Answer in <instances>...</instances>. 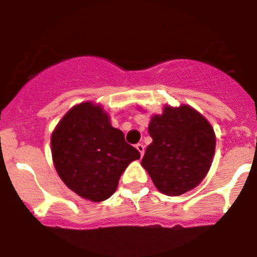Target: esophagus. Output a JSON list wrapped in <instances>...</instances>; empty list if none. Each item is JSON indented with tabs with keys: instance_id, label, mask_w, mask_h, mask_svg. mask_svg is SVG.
<instances>
[{
	"instance_id": "esophagus-1",
	"label": "esophagus",
	"mask_w": 257,
	"mask_h": 257,
	"mask_svg": "<svg viewBox=\"0 0 257 257\" xmlns=\"http://www.w3.org/2000/svg\"><path fill=\"white\" fill-rule=\"evenodd\" d=\"M136 149H138V152H139L140 153V156H144V152H145V147L143 144H136Z\"/></svg>"
}]
</instances>
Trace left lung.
Returning a JSON list of instances; mask_svg holds the SVG:
<instances>
[{"label":"left lung","instance_id":"obj_1","mask_svg":"<svg viewBox=\"0 0 257 257\" xmlns=\"http://www.w3.org/2000/svg\"><path fill=\"white\" fill-rule=\"evenodd\" d=\"M153 139L142 166L166 196H181L206 178L215 154L212 126L196 109L183 104L163 106L152 115L148 127Z\"/></svg>","mask_w":257,"mask_h":257}]
</instances>
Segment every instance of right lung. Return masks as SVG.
<instances>
[{"label":"right lung","mask_w":257,"mask_h":257,"mask_svg":"<svg viewBox=\"0 0 257 257\" xmlns=\"http://www.w3.org/2000/svg\"><path fill=\"white\" fill-rule=\"evenodd\" d=\"M54 166L63 183L82 198L108 199L122 172L139 160L100 104L86 101L70 108L51 134Z\"/></svg>","instance_id":"add662e5"}]
</instances>
